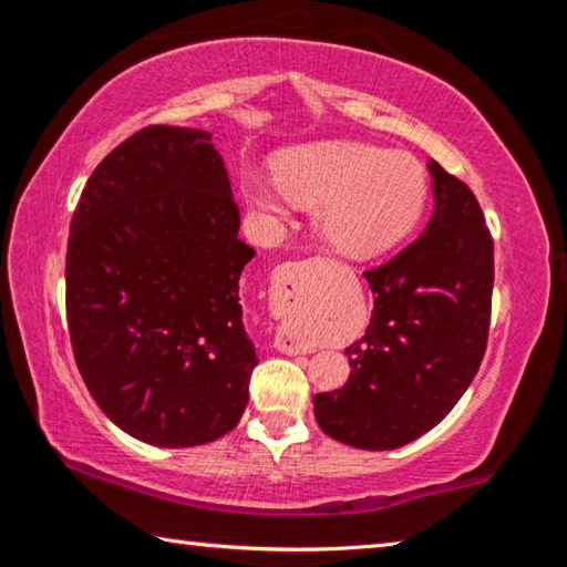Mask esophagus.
Here are the masks:
<instances>
[{"label":"esophagus","instance_id":"obj_1","mask_svg":"<svg viewBox=\"0 0 567 567\" xmlns=\"http://www.w3.org/2000/svg\"><path fill=\"white\" fill-rule=\"evenodd\" d=\"M280 307L290 310L295 305L310 302V287L302 282V265L300 262H285L280 267ZM275 348L285 354H307L312 352V342L297 332L290 324H282L275 334Z\"/></svg>","mask_w":567,"mask_h":567}]
</instances>
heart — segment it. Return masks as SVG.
<instances>
[{
  "label": "heart",
  "instance_id": "b5f03b06",
  "mask_svg": "<svg viewBox=\"0 0 567 567\" xmlns=\"http://www.w3.org/2000/svg\"><path fill=\"white\" fill-rule=\"evenodd\" d=\"M255 207L285 215L290 199L318 207L334 252L368 260L405 239L425 209L427 175L415 157L364 142H320L285 152L277 182L249 179Z\"/></svg>",
  "mask_w": 567,
  "mask_h": 567
}]
</instances>
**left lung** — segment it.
<instances>
[{"label":"left lung","instance_id":"left-lung-1","mask_svg":"<svg viewBox=\"0 0 567 567\" xmlns=\"http://www.w3.org/2000/svg\"><path fill=\"white\" fill-rule=\"evenodd\" d=\"M435 209L415 243L364 272L375 310L344 354L350 378L315 395L322 433L360 450L425 435L483 362L493 300V237L465 182L430 159Z\"/></svg>","mask_w":567,"mask_h":567}]
</instances>
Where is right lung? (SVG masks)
I'll list each match as a JSON object with an SVG mask.
<instances>
[{
  "label": "right lung",
  "mask_w": 567,
  "mask_h": 567,
  "mask_svg": "<svg viewBox=\"0 0 567 567\" xmlns=\"http://www.w3.org/2000/svg\"><path fill=\"white\" fill-rule=\"evenodd\" d=\"M70 229L66 322L104 415L157 447L229 433L257 364L239 305L255 249L213 134L134 132L92 172Z\"/></svg>",
  "instance_id": "obj_1"
}]
</instances>
